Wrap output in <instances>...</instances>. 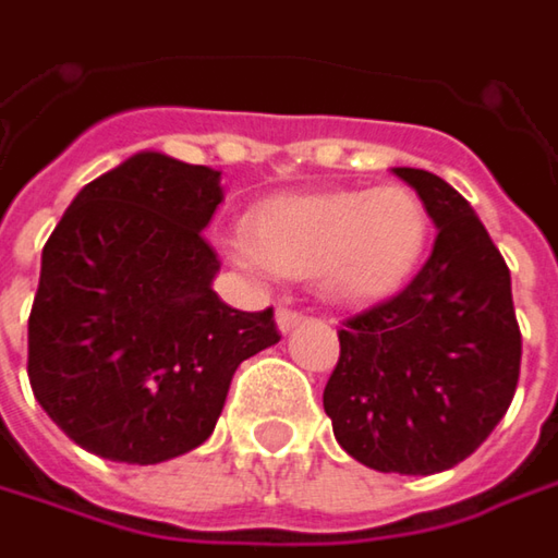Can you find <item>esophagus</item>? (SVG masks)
Wrapping results in <instances>:
<instances>
[{
    "label": "esophagus",
    "mask_w": 558,
    "mask_h": 558,
    "mask_svg": "<svg viewBox=\"0 0 558 558\" xmlns=\"http://www.w3.org/2000/svg\"><path fill=\"white\" fill-rule=\"evenodd\" d=\"M303 322V312H296V308H287V305H280L278 308V327L287 333V330H293V327Z\"/></svg>",
    "instance_id": "34e87169"
}]
</instances>
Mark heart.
<instances>
[{
    "label": "heart",
    "mask_w": 558,
    "mask_h": 558,
    "mask_svg": "<svg viewBox=\"0 0 558 558\" xmlns=\"http://www.w3.org/2000/svg\"><path fill=\"white\" fill-rule=\"evenodd\" d=\"M243 258L280 278H312L327 300L372 305L393 296L422 265L430 218L402 183L280 196L243 221Z\"/></svg>",
    "instance_id": "b5f03b06"
}]
</instances>
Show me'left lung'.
<instances>
[{"label": "left lung", "instance_id": "left-lung-1", "mask_svg": "<svg viewBox=\"0 0 558 558\" xmlns=\"http://www.w3.org/2000/svg\"><path fill=\"white\" fill-rule=\"evenodd\" d=\"M437 228L418 275L350 315L327 377L337 444L375 472L437 474L481 447L515 397L521 330L509 265L444 178L393 168Z\"/></svg>", "mask_w": 558, "mask_h": 558}]
</instances>
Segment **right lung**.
<instances>
[{
  "label": "right lung",
  "mask_w": 558,
  "mask_h": 558,
  "mask_svg": "<svg viewBox=\"0 0 558 558\" xmlns=\"http://www.w3.org/2000/svg\"><path fill=\"white\" fill-rule=\"evenodd\" d=\"M221 174L140 153L86 183L43 246L27 375L86 452L156 465L196 449L243 359L280 340L275 308L218 300L203 228Z\"/></svg>",
  "instance_id": "1"
}]
</instances>
